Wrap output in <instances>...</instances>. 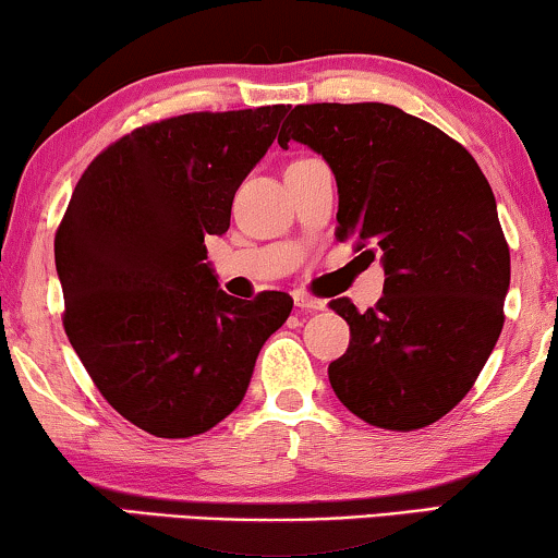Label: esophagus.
<instances>
[{
  "mask_svg": "<svg viewBox=\"0 0 558 558\" xmlns=\"http://www.w3.org/2000/svg\"><path fill=\"white\" fill-rule=\"evenodd\" d=\"M294 304L302 312H319V310H325V302L323 300H315V296H310V294H294Z\"/></svg>",
  "mask_w": 558,
  "mask_h": 558,
  "instance_id": "1",
  "label": "esophagus"
}]
</instances>
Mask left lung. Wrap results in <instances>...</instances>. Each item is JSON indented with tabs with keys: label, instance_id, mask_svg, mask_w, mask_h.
<instances>
[{
	"label": "left lung",
	"instance_id": "obj_1",
	"mask_svg": "<svg viewBox=\"0 0 558 558\" xmlns=\"http://www.w3.org/2000/svg\"><path fill=\"white\" fill-rule=\"evenodd\" d=\"M307 144L338 182V239L384 264V296L350 325L327 376L380 429L411 432L452 411L502 330L510 251L475 159L437 126L388 104L294 106L279 147Z\"/></svg>",
	"mask_w": 558,
	"mask_h": 558
}]
</instances>
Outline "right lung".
Wrapping results in <instances>:
<instances>
[{"label": "right lung", "instance_id": "add662e5", "mask_svg": "<svg viewBox=\"0 0 558 558\" xmlns=\"http://www.w3.org/2000/svg\"><path fill=\"white\" fill-rule=\"evenodd\" d=\"M289 106L185 113L134 129L81 174L56 233L65 335L106 401L165 439L203 434L246 396L258 350L292 296L241 302L218 287L205 235Z\"/></svg>", "mask_w": 558, "mask_h": 558}]
</instances>
